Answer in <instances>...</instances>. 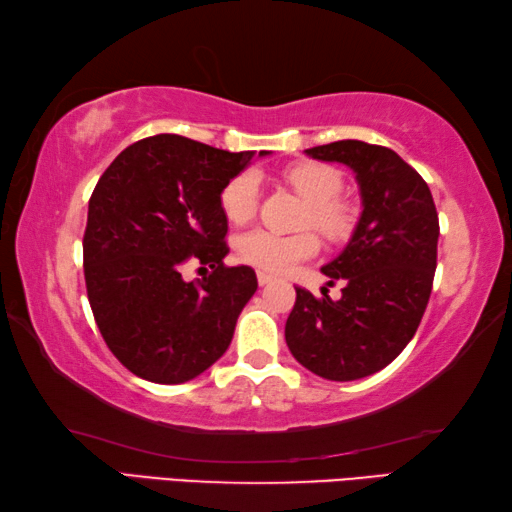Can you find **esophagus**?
I'll use <instances>...</instances> for the list:
<instances>
[{
    "mask_svg": "<svg viewBox=\"0 0 512 512\" xmlns=\"http://www.w3.org/2000/svg\"><path fill=\"white\" fill-rule=\"evenodd\" d=\"M273 280V275H268L266 271H257V282H259V287H266L268 282Z\"/></svg>",
    "mask_w": 512,
    "mask_h": 512,
    "instance_id": "obj_1",
    "label": "esophagus"
}]
</instances>
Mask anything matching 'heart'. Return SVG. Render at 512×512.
Wrapping results in <instances>:
<instances>
[{
	"label": "heart",
	"mask_w": 512,
	"mask_h": 512,
	"mask_svg": "<svg viewBox=\"0 0 512 512\" xmlns=\"http://www.w3.org/2000/svg\"><path fill=\"white\" fill-rule=\"evenodd\" d=\"M284 183L307 203L305 225L318 230L329 241H339L350 232V207L339 201L343 178L329 164L298 162L284 171ZM259 185L255 173L244 171L230 178L219 194V207L230 223H246L257 210ZM318 250V241L311 232L298 235H275L268 230H250L237 239V255L241 262L280 273L291 264L302 262Z\"/></svg>",
	"instance_id": "b5f03b06"
}]
</instances>
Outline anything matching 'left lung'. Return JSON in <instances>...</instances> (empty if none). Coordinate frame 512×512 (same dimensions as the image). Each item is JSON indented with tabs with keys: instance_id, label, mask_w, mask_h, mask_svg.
<instances>
[{
	"instance_id": "1",
	"label": "left lung",
	"mask_w": 512,
	"mask_h": 512,
	"mask_svg": "<svg viewBox=\"0 0 512 512\" xmlns=\"http://www.w3.org/2000/svg\"><path fill=\"white\" fill-rule=\"evenodd\" d=\"M357 176L363 212L343 253L323 266L341 298L296 287L284 336L314 375L352 381L386 368L413 339L431 296L438 212L427 183L386 146L341 140L305 151Z\"/></svg>"
}]
</instances>
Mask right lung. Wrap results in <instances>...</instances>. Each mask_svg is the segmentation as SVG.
<instances>
[{"label": "right lung", "mask_w": 512, "mask_h": 512, "mask_svg": "<svg viewBox=\"0 0 512 512\" xmlns=\"http://www.w3.org/2000/svg\"><path fill=\"white\" fill-rule=\"evenodd\" d=\"M253 155L153 135L121 151L94 187L85 287L103 341L133 375L183 384L228 350L257 277L223 264L230 248L219 194ZM187 263L213 273L187 283Z\"/></svg>", "instance_id": "1"}]
</instances>
